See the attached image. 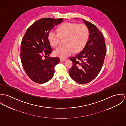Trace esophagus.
Returning <instances> with one entry per match:
<instances>
[{"label": "esophagus", "mask_w": 126, "mask_h": 126, "mask_svg": "<svg viewBox=\"0 0 126 126\" xmlns=\"http://www.w3.org/2000/svg\"><path fill=\"white\" fill-rule=\"evenodd\" d=\"M66 60H67L66 58H61L60 59V60L61 61H66Z\"/></svg>", "instance_id": "obj_1"}]
</instances>
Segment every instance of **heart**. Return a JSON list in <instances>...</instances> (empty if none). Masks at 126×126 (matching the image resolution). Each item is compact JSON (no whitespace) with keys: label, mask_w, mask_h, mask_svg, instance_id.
<instances>
[{"label":"heart","mask_w":126,"mask_h":126,"mask_svg":"<svg viewBox=\"0 0 126 126\" xmlns=\"http://www.w3.org/2000/svg\"><path fill=\"white\" fill-rule=\"evenodd\" d=\"M58 32L51 30L48 33V40L50 44L56 47L59 44L60 39L65 38V45L57 48L54 52L56 56L67 57L73 52L82 50L88 41L89 31L84 24L73 23H65L57 28Z\"/></svg>","instance_id":"b5f03b06"}]
</instances>
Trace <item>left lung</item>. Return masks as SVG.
<instances>
[{"label": "left lung", "instance_id": "1", "mask_svg": "<svg viewBox=\"0 0 126 126\" xmlns=\"http://www.w3.org/2000/svg\"><path fill=\"white\" fill-rule=\"evenodd\" d=\"M83 20L88 28V40L80 53L70 58L73 65L69 70L70 77L80 84H87L97 76L106 54L102 33L94 25L84 19Z\"/></svg>", "mask_w": 126, "mask_h": 126}]
</instances>
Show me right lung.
Instances as JSON below:
<instances>
[{
  "label": "right lung",
  "instance_id": "add662e5",
  "mask_svg": "<svg viewBox=\"0 0 126 126\" xmlns=\"http://www.w3.org/2000/svg\"><path fill=\"white\" fill-rule=\"evenodd\" d=\"M63 20L62 18L41 19L28 28L23 38L20 52L22 66L30 79L36 83H45L54 75V68L60 59L48 57L43 60L42 57H48L53 51L48 33Z\"/></svg>",
  "mask_w": 126,
  "mask_h": 126
}]
</instances>
